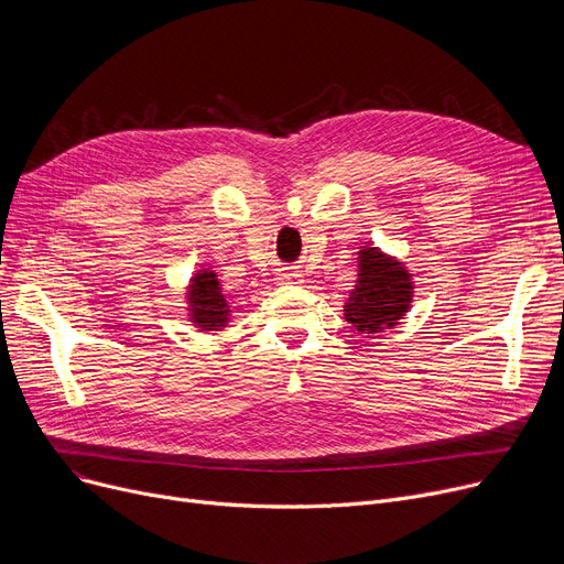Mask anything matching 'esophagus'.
<instances>
[{"label": "esophagus", "instance_id": "obj_1", "mask_svg": "<svg viewBox=\"0 0 564 564\" xmlns=\"http://www.w3.org/2000/svg\"><path fill=\"white\" fill-rule=\"evenodd\" d=\"M302 281H304L302 274L294 272V270H281L279 272V283H283V285H300Z\"/></svg>", "mask_w": 564, "mask_h": 564}]
</instances>
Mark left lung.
Listing matches in <instances>:
<instances>
[{
    "mask_svg": "<svg viewBox=\"0 0 564 564\" xmlns=\"http://www.w3.org/2000/svg\"><path fill=\"white\" fill-rule=\"evenodd\" d=\"M357 262L359 279L343 311L354 332L375 336L395 327L409 313L413 281L398 258L379 251L377 247H361Z\"/></svg>",
    "mask_w": 564,
    "mask_h": 564,
    "instance_id": "8db88e82",
    "label": "left lung"
}]
</instances>
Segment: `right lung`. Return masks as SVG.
<instances>
[{"instance_id":"add662e5","label":"right lung","mask_w":564,"mask_h":564,"mask_svg":"<svg viewBox=\"0 0 564 564\" xmlns=\"http://www.w3.org/2000/svg\"><path fill=\"white\" fill-rule=\"evenodd\" d=\"M187 315L198 332H221L230 322V306L213 270H198L187 285Z\"/></svg>"}]
</instances>
